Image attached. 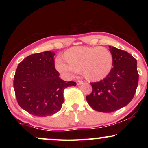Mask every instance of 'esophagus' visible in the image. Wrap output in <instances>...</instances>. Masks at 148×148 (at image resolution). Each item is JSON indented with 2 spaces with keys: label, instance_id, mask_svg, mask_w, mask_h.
Here are the masks:
<instances>
[{
  "label": "esophagus",
  "instance_id": "obj_1",
  "mask_svg": "<svg viewBox=\"0 0 148 148\" xmlns=\"http://www.w3.org/2000/svg\"><path fill=\"white\" fill-rule=\"evenodd\" d=\"M76 83L77 86H80V85H82L83 83H84V82H83V81H77Z\"/></svg>",
  "mask_w": 148,
  "mask_h": 148
}]
</instances>
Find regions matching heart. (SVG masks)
Segmentation results:
<instances>
[{"label": "heart", "instance_id": "b5f03b06", "mask_svg": "<svg viewBox=\"0 0 148 148\" xmlns=\"http://www.w3.org/2000/svg\"><path fill=\"white\" fill-rule=\"evenodd\" d=\"M64 60L58 58L55 66L57 71L66 77H71L80 71L86 79L98 82L110 74L112 69L113 57L104 47L74 46L63 54Z\"/></svg>", "mask_w": 148, "mask_h": 148}]
</instances>
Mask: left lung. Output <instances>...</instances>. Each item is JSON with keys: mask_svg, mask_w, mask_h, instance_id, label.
I'll return each instance as SVG.
<instances>
[{"mask_svg": "<svg viewBox=\"0 0 148 148\" xmlns=\"http://www.w3.org/2000/svg\"><path fill=\"white\" fill-rule=\"evenodd\" d=\"M108 47L113 68L103 80L91 83L93 91L86 96L89 105L102 112H112L127 106L134 96L139 80L137 60L126 51Z\"/></svg>", "mask_w": 148, "mask_h": 148, "instance_id": "1", "label": "left lung"}]
</instances>
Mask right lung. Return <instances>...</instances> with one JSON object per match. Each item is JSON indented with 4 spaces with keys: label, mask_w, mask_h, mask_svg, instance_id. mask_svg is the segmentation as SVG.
<instances>
[{
    "label": "right lung",
    "mask_w": 148,
    "mask_h": 148,
    "mask_svg": "<svg viewBox=\"0 0 148 148\" xmlns=\"http://www.w3.org/2000/svg\"><path fill=\"white\" fill-rule=\"evenodd\" d=\"M51 51L33 54L18 64L13 87L18 104L36 116L45 117L58 112L64 102L63 92L76 86L59 77Z\"/></svg>",
    "instance_id": "right-lung-1"
}]
</instances>
